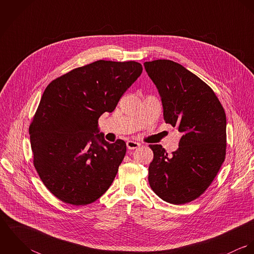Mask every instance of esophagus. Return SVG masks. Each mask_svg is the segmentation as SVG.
Segmentation results:
<instances>
[{
    "mask_svg": "<svg viewBox=\"0 0 254 254\" xmlns=\"http://www.w3.org/2000/svg\"><path fill=\"white\" fill-rule=\"evenodd\" d=\"M126 145H127L128 149H136V148H138L141 145V144H139L137 142H134V141H128L126 143Z\"/></svg>",
    "mask_w": 254,
    "mask_h": 254,
    "instance_id": "obj_1",
    "label": "esophagus"
}]
</instances>
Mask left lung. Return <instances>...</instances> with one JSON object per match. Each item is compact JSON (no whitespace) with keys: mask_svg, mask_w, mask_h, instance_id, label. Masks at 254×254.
Masks as SVG:
<instances>
[{"mask_svg":"<svg viewBox=\"0 0 254 254\" xmlns=\"http://www.w3.org/2000/svg\"><path fill=\"white\" fill-rule=\"evenodd\" d=\"M144 65L160 95L165 122L183 134L171 154L149 145L148 183L164 201L185 204L205 191L225 160L226 114L213 90L181 64L157 60Z\"/></svg>","mask_w":254,"mask_h":254,"instance_id":"8db88e82","label":"left lung"}]
</instances>
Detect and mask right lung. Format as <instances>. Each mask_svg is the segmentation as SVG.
<instances>
[{
    "label": "right lung",
    "instance_id": "right-lung-1",
    "mask_svg": "<svg viewBox=\"0 0 254 254\" xmlns=\"http://www.w3.org/2000/svg\"><path fill=\"white\" fill-rule=\"evenodd\" d=\"M136 62L97 61L75 68L45 89L29 127L34 166L59 199L86 205L100 198L114 180L126 144H109L98 120L112 112L142 74Z\"/></svg>",
    "mask_w": 254,
    "mask_h": 254
}]
</instances>
